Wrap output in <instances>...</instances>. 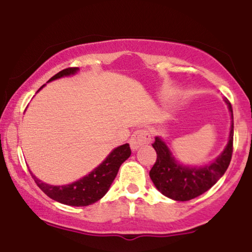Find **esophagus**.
Wrapping results in <instances>:
<instances>
[{
  "instance_id": "34e87169",
  "label": "esophagus",
  "mask_w": 252,
  "mask_h": 252,
  "mask_svg": "<svg viewBox=\"0 0 252 252\" xmlns=\"http://www.w3.org/2000/svg\"><path fill=\"white\" fill-rule=\"evenodd\" d=\"M150 142H151V135L144 129L136 130L129 141L130 148L132 149V151H136V150H138L143 145L149 144Z\"/></svg>"
}]
</instances>
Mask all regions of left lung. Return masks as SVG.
Returning a JSON list of instances; mask_svg holds the SVG:
<instances>
[{
	"label": "left lung",
	"instance_id": "obj_1",
	"mask_svg": "<svg viewBox=\"0 0 252 252\" xmlns=\"http://www.w3.org/2000/svg\"><path fill=\"white\" fill-rule=\"evenodd\" d=\"M225 103L231 115L229 141L222 154L209 165L197 167L180 164L172 155L166 143L160 137L155 138L152 146L157 152V160L150 171V178L156 189L165 196L176 201H189L207 192L225 173L231 160L234 141L232 108L227 100Z\"/></svg>",
	"mask_w": 252,
	"mask_h": 252
}]
</instances>
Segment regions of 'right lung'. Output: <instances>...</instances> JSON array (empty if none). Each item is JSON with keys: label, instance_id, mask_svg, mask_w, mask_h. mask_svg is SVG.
<instances>
[{"label": "right lung", "instance_id": "right-lung-1", "mask_svg": "<svg viewBox=\"0 0 252 252\" xmlns=\"http://www.w3.org/2000/svg\"><path fill=\"white\" fill-rule=\"evenodd\" d=\"M78 71V67L65 68L57 73L56 75H53L49 81H53L56 79L63 78V76L73 75ZM45 85L41 86L38 89V92ZM130 155H131V150H130L128 143L120 145L119 148L114 149L102 163L96 168H94L91 173L81 178V179L74 181V183L63 185V186H53V185L45 184L37 179V177L33 176L32 172H30V173L37 186L55 201L67 206H89L104 196V194L108 192L110 185L116 178L120 166L123 164V161H126L130 157Z\"/></svg>", "mask_w": 252, "mask_h": 252}]
</instances>
